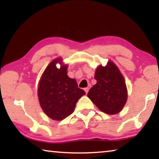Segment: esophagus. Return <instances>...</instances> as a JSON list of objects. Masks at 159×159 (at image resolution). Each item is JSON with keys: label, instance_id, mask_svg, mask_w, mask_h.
<instances>
[{"label": "esophagus", "instance_id": "obj_1", "mask_svg": "<svg viewBox=\"0 0 159 159\" xmlns=\"http://www.w3.org/2000/svg\"><path fill=\"white\" fill-rule=\"evenodd\" d=\"M90 88V85H89V86H88V87H87V88H85V89H84V90L85 91V93H86V94H87V93H88V91H89Z\"/></svg>", "mask_w": 159, "mask_h": 159}]
</instances>
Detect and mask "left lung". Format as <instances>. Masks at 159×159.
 Masks as SVG:
<instances>
[{
	"label": "left lung",
	"instance_id": "obj_1",
	"mask_svg": "<svg viewBox=\"0 0 159 159\" xmlns=\"http://www.w3.org/2000/svg\"><path fill=\"white\" fill-rule=\"evenodd\" d=\"M97 83L88 93L98 108L107 114H116L127 101L128 93L124 78L113 61L106 66H99L95 74Z\"/></svg>",
	"mask_w": 159,
	"mask_h": 159
}]
</instances>
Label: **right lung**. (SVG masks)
<instances>
[{
	"instance_id": "right-lung-1",
	"label": "right lung",
	"mask_w": 159,
	"mask_h": 159,
	"mask_svg": "<svg viewBox=\"0 0 159 159\" xmlns=\"http://www.w3.org/2000/svg\"><path fill=\"white\" fill-rule=\"evenodd\" d=\"M61 64L57 68L56 64ZM67 65L57 58L48 64L40 80L38 95L45 114L55 120H61L74 112L78 100L85 91L78 87L76 80L67 76Z\"/></svg>"
}]
</instances>
